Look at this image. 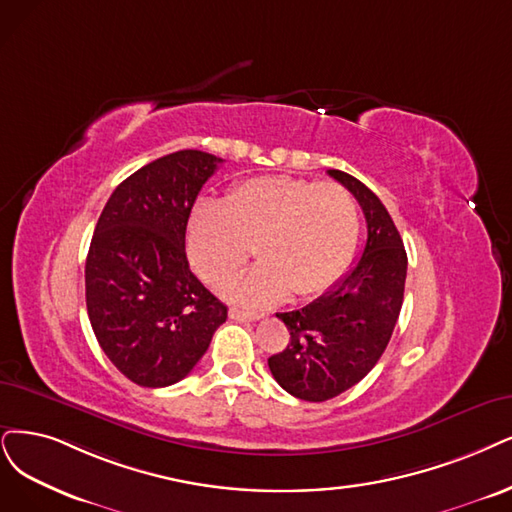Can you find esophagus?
Instances as JSON below:
<instances>
[{
  "instance_id": "esophagus-1",
  "label": "esophagus",
  "mask_w": 512,
  "mask_h": 512,
  "mask_svg": "<svg viewBox=\"0 0 512 512\" xmlns=\"http://www.w3.org/2000/svg\"><path fill=\"white\" fill-rule=\"evenodd\" d=\"M230 318L238 320V323H251V320H259L261 314L246 312V310H240V308H230Z\"/></svg>"
}]
</instances>
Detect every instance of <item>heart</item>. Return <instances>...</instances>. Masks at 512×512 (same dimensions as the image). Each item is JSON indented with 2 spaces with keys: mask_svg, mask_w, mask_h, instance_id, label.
Returning <instances> with one entry per match:
<instances>
[{
  "mask_svg": "<svg viewBox=\"0 0 512 512\" xmlns=\"http://www.w3.org/2000/svg\"><path fill=\"white\" fill-rule=\"evenodd\" d=\"M361 213L346 187L293 177L236 185L225 202L196 204L187 223V255L196 274L223 289L255 253L261 259L232 287L242 304L327 291L354 255Z\"/></svg>",
  "mask_w": 512,
  "mask_h": 512,
  "instance_id": "b5f03b06",
  "label": "heart"
}]
</instances>
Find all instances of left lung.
<instances>
[{"instance_id":"left-lung-1","label":"left lung","mask_w":512,"mask_h":512,"mask_svg":"<svg viewBox=\"0 0 512 512\" xmlns=\"http://www.w3.org/2000/svg\"><path fill=\"white\" fill-rule=\"evenodd\" d=\"M361 204L367 242L354 268L312 304L276 314L291 333L270 356L274 380L301 401L323 403L346 392L375 367L401 314L407 253L386 206L344 170H327Z\"/></svg>"}]
</instances>
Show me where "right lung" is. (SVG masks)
<instances>
[{
	"instance_id": "right-lung-1",
	"label": "right lung",
	"mask_w": 512,
	"mask_h": 512,
	"mask_svg": "<svg viewBox=\"0 0 512 512\" xmlns=\"http://www.w3.org/2000/svg\"><path fill=\"white\" fill-rule=\"evenodd\" d=\"M223 160L181 149L145 164L107 200L86 257V308L99 346L143 388L196 367L227 308L189 270V213Z\"/></svg>"
}]
</instances>
